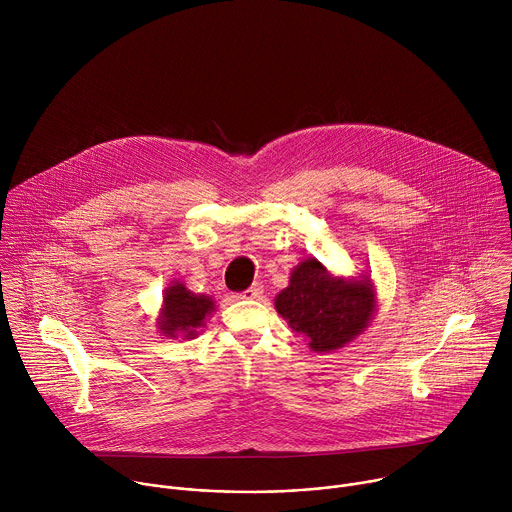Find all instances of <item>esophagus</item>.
I'll return each instance as SVG.
<instances>
[{"label": "esophagus", "mask_w": 512, "mask_h": 512, "mask_svg": "<svg viewBox=\"0 0 512 512\" xmlns=\"http://www.w3.org/2000/svg\"><path fill=\"white\" fill-rule=\"evenodd\" d=\"M261 294H263V285L261 283H253L251 287H247L243 294H239V298H243V300H257V298H261Z\"/></svg>", "instance_id": "1"}]
</instances>
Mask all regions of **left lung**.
<instances>
[{
    "label": "left lung",
    "mask_w": 512,
    "mask_h": 512,
    "mask_svg": "<svg viewBox=\"0 0 512 512\" xmlns=\"http://www.w3.org/2000/svg\"><path fill=\"white\" fill-rule=\"evenodd\" d=\"M275 308L291 330L308 336L316 352H328L367 328L375 294L371 283L334 279L316 259H308L291 273Z\"/></svg>",
    "instance_id": "left-lung-1"
}]
</instances>
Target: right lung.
I'll return each instance as SVG.
<instances>
[{
	"instance_id": "right-lung-1",
	"label": "right lung",
	"mask_w": 512,
	"mask_h": 512,
	"mask_svg": "<svg viewBox=\"0 0 512 512\" xmlns=\"http://www.w3.org/2000/svg\"><path fill=\"white\" fill-rule=\"evenodd\" d=\"M214 310V304L206 296H196L182 283L166 289L164 296V316L160 320V330L166 336H196V328L204 326V318Z\"/></svg>"
}]
</instances>
